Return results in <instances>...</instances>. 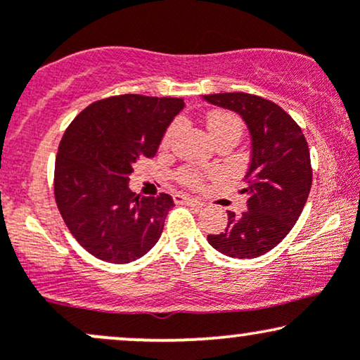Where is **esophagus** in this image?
I'll list each match as a JSON object with an SVG mask.
<instances>
[{
	"instance_id": "34e87169",
	"label": "esophagus",
	"mask_w": 360,
	"mask_h": 360,
	"mask_svg": "<svg viewBox=\"0 0 360 360\" xmlns=\"http://www.w3.org/2000/svg\"><path fill=\"white\" fill-rule=\"evenodd\" d=\"M174 201H176V203L193 205V206H196V208H201V206H205L203 201L196 200V198H191V196H188V194H183V193L174 194Z\"/></svg>"
}]
</instances>
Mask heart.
Returning a JSON list of instances; mask_svg holds the SVG:
<instances>
[{
    "label": "heart",
    "instance_id": "heart-1",
    "mask_svg": "<svg viewBox=\"0 0 360 360\" xmlns=\"http://www.w3.org/2000/svg\"><path fill=\"white\" fill-rule=\"evenodd\" d=\"M177 127L179 123L174 122L172 125H169L162 137V147L167 148L172 143V139H174ZM206 127H208L210 135H212L214 142L226 137V135H235V137H240L242 134V120L237 117L235 113H230V111H213V113L208 115L206 118ZM176 179L179 181L181 184L189 186V188H200L203 184V174L200 171L193 167H181L179 171L176 172Z\"/></svg>",
    "mask_w": 360,
    "mask_h": 360
}]
</instances>
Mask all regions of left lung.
Instances as JSON below:
<instances>
[{"label": "left lung", "instance_id": "obj_1", "mask_svg": "<svg viewBox=\"0 0 360 360\" xmlns=\"http://www.w3.org/2000/svg\"><path fill=\"white\" fill-rule=\"evenodd\" d=\"M212 105L237 111L252 137V159L243 183L247 210L229 212L225 232L208 235L213 249L252 259L274 249L298 221L311 189L308 142L298 123L266 98L249 93L205 94Z\"/></svg>", "mask_w": 360, "mask_h": 360}]
</instances>
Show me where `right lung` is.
Here are the masks:
<instances>
[{
  "instance_id": "right-lung-1",
  "label": "right lung",
  "mask_w": 360,
  "mask_h": 360,
  "mask_svg": "<svg viewBox=\"0 0 360 360\" xmlns=\"http://www.w3.org/2000/svg\"><path fill=\"white\" fill-rule=\"evenodd\" d=\"M181 98L120 94L91 103L65 128L53 171V196L72 237L94 257L127 264L159 240L169 210L166 193L128 188L134 164L154 157Z\"/></svg>"
}]
</instances>
